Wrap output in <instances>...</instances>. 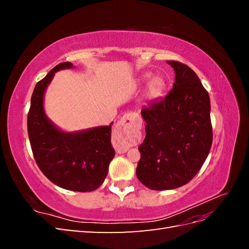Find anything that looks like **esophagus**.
Returning <instances> with one entry per match:
<instances>
[{
    "label": "esophagus",
    "mask_w": 249,
    "mask_h": 249,
    "mask_svg": "<svg viewBox=\"0 0 249 249\" xmlns=\"http://www.w3.org/2000/svg\"><path fill=\"white\" fill-rule=\"evenodd\" d=\"M137 117L133 113H126L117 123L114 136L117 141V153H125L131 143V133L137 124Z\"/></svg>",
    "instance_id": "34e87169"
}]
</instances>
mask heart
Segmentation results:
<instances>
[{
    "mask_svg": "<svg viewBox=\"0 0 249 249\" xmlns=\"http://www.w3.org/2000/svg\"><path fill=\"white\" fill-rule=\"evenodd\" d=\"M149 78H150L149 73L143 74L141 77V82L145 83ZM164 87H165V80L162 77L156 76L150 79L147 84V90H146V94L148 99L149 100L157 99V97L162 93Z\"/></svg>",
    "mask_w": 249,
    "mask_h": 249,
    "instance_id": "heart-1",
    "label": "heart"
}]
</instances>
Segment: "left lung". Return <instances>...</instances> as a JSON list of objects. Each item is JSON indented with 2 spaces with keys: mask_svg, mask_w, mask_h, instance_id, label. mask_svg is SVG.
Here are the masks:
<instances>
[{
  "mask_svg": "<svg viewBox=\"0 0 249 249\" xmlns=\"http://www.w3.org/2000/svg\"><path fill=\"white\" fill-rule=\"evenodd\" d=\"M172 89L162 101L141 110L145 138L136 175L152 190H170L189 183L205 163L213 141L210 96L197 74L178 61Z\"/></svg>",
  "mask_w": 249,
  "mask_h": 249,
  "instance_id": "8db88e82",
  "label": "left lung"
}]
</instances>
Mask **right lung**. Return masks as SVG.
Segmentation results:
<instances>
[{
    "label": "right lung",
    "mask_w": 249,
    "mask_h": 249,
    "mask_svg": "<svg viewBox=\"0 0 249 249\" xmlns=\"http://www.w3.org/2000/svg\"><path fill=\"white\" fill-rule=\"evenodd\" d=\"M72 67L71 62L60 63L36 84L28 113V135L34 159L52 183L66 190L90 192L104 183L115 155L112 124L64 132L51 122L43 108L44 92L55 72Z\"/></svg>",
    "instance_id": "add662e5"
}]
</instances>
